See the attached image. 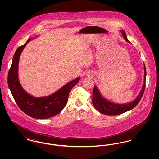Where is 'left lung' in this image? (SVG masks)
<instances>
[{"label": "left lung", "instance_id": "8db88e82", "mask_svg": "<svg viewBox=\"0 0 159 159\" xmlns=\"http://www.w3.org/2000/svg\"><path fill=\"white\" fill-rule=\"evenodd\" d=\"M120 32L125 40L127 42L130 43V42L129 41L127 38L125 32L123 30L120 31ZM144 84H143L141 91L139 92V95L137 96L135 99H134L132 102L124 104H118L113 103L108 101L107 99L104 98L101 95L100 92L99 91L98 88L96 86H95L93 93H92V103L95 108L97 110L99 113L103 114H106V115H109V116H115V115L121 114L134 108L141 100L145 90V79H146V68H145V65H144Z\"/></svg>", "mask_w": 159, "mask_h": 159}]
</instances>
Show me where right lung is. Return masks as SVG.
<instances>
[{
    "instance_id": "1",
    "label": "right lung",
    "mask_w": 159,
    "mask_h": 159,
    "mask_svg": "<svg viewBox=\"0 0 159 159\" xmlns=\"http://www.w3.org/2000/svg\"><path fill=\"white\" fill-rule=\"evenodd\" d=\"M31 39L29 38L15 51L8 73V86L16 103L24 113L33 118L45 119L58 114L63 110L67 103L70 92L80 80V77L66 83L59 90L46 97H35L29 94L20 84L18 71L21 53Z\"/></svg>"
}]
</instances>
